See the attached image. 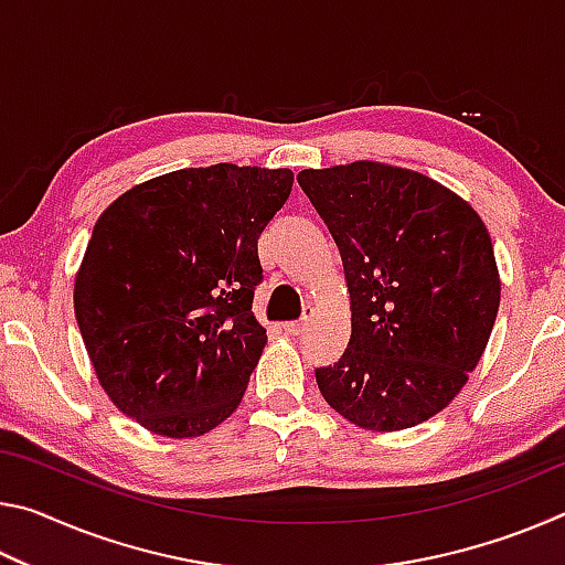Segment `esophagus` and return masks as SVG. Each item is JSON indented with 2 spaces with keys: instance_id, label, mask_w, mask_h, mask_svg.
Segmentation results:
<instances>
[{
  "instance_id": "1",
  "label": "esophagus",
  "mask_w": 565,
  "mask_h": 565,
  "mask_svg": "<svg viewBox=\"0 0 565 565\" xmlns=\"http://www.w3.org/2000/svg\"><path fill=\"white\" fill-rule=\"evenodd\" d=\"M306 319H309V317H303V319H299V321H289V323H284V331L289 333V337H301L303 329H306Z\"/></svg>"
}]
</instances>
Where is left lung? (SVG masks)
<instances>
[{
	"instance_id": "obj_1",
	"label": "left lung",
	"mask_w": 565,
	"mask_h": 565,
	"mask_svg": "<svg viewBox=\"0 0 565 565\" xmlns=\"http://www.w3.org/2000/svg\"><path fill=\"white\" fill-rule=\"evenodd\" d=\"M299 184L339 246L351 339L317 369L327 404L369 431H401L451 404L501 301L491 236L471 206L418 171L353 161Z\"/></svg>"
}]
</instances>
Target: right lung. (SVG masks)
<instances>
[{"instance_id":"1","label":"right lung","mask_w":565,"mask_h":565,"mask_svg":"<svg viewBox=\"0 0 565 565\" xmlns=\"http://www.w3.org/2000/svg\"><path fill=\"white\" fill-rule=\"evenodd\" d=\"M289 169L214 164L129 189L94 226L74 313L104 391L169 438L234 414L266 343L254 319L259 236Z\"/></svg>"}]
</instances>
